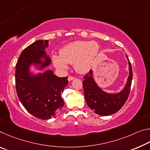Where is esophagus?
<instances>
[{"label":"esophagus","mask_w":150,"mask_h":150,"mask_svg":"<svg viewBox=\"0 0 150 150\" xmlns=\"http://www.w3.org/2000/svg\"><path fill=\"white\" fill-rule=\"evenodd\" d=\"M75 77H73V76H69V77H68V81H72L75 79Z\"/></svg>","instance_id":"1"}]
</instances>
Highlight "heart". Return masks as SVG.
Instances as JSON below:
<instances>
[{"instance_id": "b5f03b06", "label": "heart", "mask_w": 150, "mask_h": 150, "mask_svg": "<svg viewBox=\"0 0 150 150\" xmlns=\"http://www.w3.org/2000/svg\"><path fill=\"white\" fill-rule=\"evenodd\" d=\"M99 50V45L95 41H75L63 47L59 51L60 56L53 55V63L62 70L67 68V63L74 64L77 72L85 73L91 69Z\"/></svg>"}]
</instances>
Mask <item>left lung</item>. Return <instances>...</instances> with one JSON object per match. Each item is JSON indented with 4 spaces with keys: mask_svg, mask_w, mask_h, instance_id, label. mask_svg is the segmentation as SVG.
<instances>
[{
    "mask_svg": "<svg viewBox=\"0 0 150 150\" xmlns=\"http://www.w3.org/2000/svg\"><path fill=\"white\" fill-rule=\"evenodd\" d=\"M129 61V75L127 84L122 91L117 94H109L99 88L93 78L91 70L83 77V87L87 105L95 113L100 115H109L117 112L124 105L129 97L132 81V68Z\"/></svg>",
    "mask_w": 150,
    "mask_h": 150,
    "instance_id": "1",
    "label": "left lung"
}]
</instances>
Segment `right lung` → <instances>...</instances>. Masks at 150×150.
<instances>
[{"mask_svg":"<svg viewBox=\"0 0 150 150\" xmlns=\"http://www.w3.org/2000/svg\"><path fill=\"white\" fill-rule=\"evenodd\" d=\"M48 40L33 42L21 53L15 68V85L20 101L31 115L41 120H49L61 110L64 101L61 94L68 84L67 77H59L51 70L37 76L28 71L32 63H39L41 68L48 66L51 60L44 49L48 47ZM45 56V62L40 58Z\"/></svg>","mask_w":150,"mask_h":150,"instance_id":"right-lung-1","label":"right lung"}]
</instances>
